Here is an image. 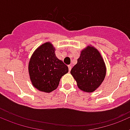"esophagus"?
Instances as JSON below:
<instances>
[{
  "mask_svg": "<svg viewBox=\"0 0 130 130\" xmlns=\"http://www.w3.org/2000/svg\"><path fill=\"white\" fill-rule=\"evenodd\" d=\"M68 69H69V72H70L71 69H72V66H71V65H68Z\"/></svg>",
  "mask_w": 130,
  "mask_h": 130,
  "instance_id": "34e87169",
  "label": "esophagus"
}]
</instances>
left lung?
<instances>
[{
    "mask_svg": "<svg viewBox=\"0 0 130 130\" xmlns=\"http://www.w3.org/2000/svg\"><path fill=\"white\" fill-rule=\"evenodd\" d=\"M70 73L81 90L92 92L105 79L106 67L99 51L88 45L81 51L77 63Z\"/></svg>",
    "mask_w": 130,
    "mask_h": 130,
    "instance_id": "left-lung-1",
    "label": "left lung"
}]
</instances>
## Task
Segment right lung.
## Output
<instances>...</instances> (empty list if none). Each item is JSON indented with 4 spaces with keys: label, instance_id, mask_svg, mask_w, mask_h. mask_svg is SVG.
<instances>
[{
    "label": "right lung",
    "instance_id": "1",
    "mask_svg": "<svg viewBox=\"0 0 130 130\" xmlns=\"http://www.w3.org/2000/svg\"><path fill=\"white\" fill-rule=\"evenodd\" d=\"M55 51L50 42L43 43L36 49L28 64V72L32 85L44 92L55 90L62 76L68 72V66L57 58Z\"/></svg>",
    "mask_w": 130,
    "mask_h": 130
}]
</instances>
